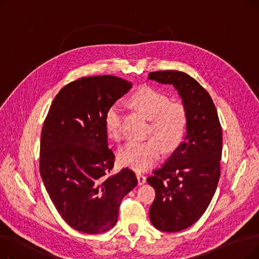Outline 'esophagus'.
I'll use <instances>...</instances> for the list:
<instances>
[{"instance_id": "esophagus-1", "label": "esophagus", "mask_w": 259, "mask_h": 259, "mask_svg": "<svg viewBox=\"0 0 259 259\" xmlns=\"http://www.w3.org/2000/svg\"><path fill=\"white\" fill-rule=\"evenodd\" d=\"M137 178H138V182H139V185L142 186L146 183V176L142 173H137Z\"/></svg>"}]
</instances>
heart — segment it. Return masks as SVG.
<instances>
[{
    "label": "heart",
    "instance_id": "1",
    "mask_svg": "<svg viewBox=\"0 0 259 259\" xmlns=\"http://www.w3.org/2000/svg\"><path fill=\"white\" fill-rule=\"evenodd\" d=\"M132 104L151 119L150 133L154 134L167 150L178 147L185 138L188 127V112L182 103L170 102L162 92L144 87L133 95ZM124 107L115 102L106 110L104 121L106 132L110 138L117 139ZM162 149L156 139L147 141H128L118 150V160L122 166L138 171L152 167L161 157Z\"/></svg>",
    "mask_w": 259,
    "mask_h": 259
}]
</instances>
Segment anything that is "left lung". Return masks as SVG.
Returning a JSON list of instances; mask_svg holds the SVG:
<instances>
[{"mask_svg": "<svg viewBox=\"0 0 259 259\" xmlns=\"http://www.w3.org/2000/svg\"><path fill=\"white\" fill-rule=\"evenodd\" d=\"M149 78L179 91L188 112L187 134L162 167L147 182L155 189L149 210L152 225L162 232H179L205 213L221 178L223 133L207 90L178 70L155 71Z\"/></svg>", "mask_w": 259, "mask_h": 259, "instance_id": "obj_1", "label": "left lung"}]
</instances>
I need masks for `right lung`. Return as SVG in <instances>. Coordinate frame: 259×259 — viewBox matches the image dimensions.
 I'll return each instance as SVG.
<instances>
[{
	"label": "right lung",
	"instance_id": "right-lung-1",
	"mask_svg": "<svg viewBox=\"0 0 259 259\" xmlns=\"http://www.w3.org/2000/svg\"><path fill=\"white\" fill-rule=\"evenodd\" d=\"M132 87L113 75L81 77L54 98L40 135L39 172L62 219L79 232L103 233L117 222L122 198L138 185L129 168L111 174L105 113Z\"/></svg>",
	"mask_w": 259,
	"mask_h": 259
}]
</instances>
